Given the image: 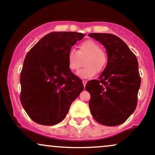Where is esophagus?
<instances>
[{
    "label": "esophagus",
    "mask_w": 155,
    "mask_h": 155,
    "mask_svg": "<svg viewBox=\"0 0 155 155\" xmlns=\"http://www.w3.org/2000/svg\"><path fill=\"white\" fill-rule=\"evenodd\" d=\"M87 81H83V84H84V87H85V86H86V84H87Z\"/></svg>",
    "instance_id": "34e87169"
}]
</instances>
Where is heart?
Returning a JSON list of instances; mask_svg holds the SVG:
<instances>
[{"label": "heart", "instance_id": "heart-1", "mask_svg": "<svg viewBox=\"0 0 155 155\" xmlns=\"http://www.w3.org/2000/svg\"><path fill=\"white\" fill-rule=\"evenodd\" d=\"M84 59L86 66L78 71L77 74L81 78H90L105 69L108 63V54L98 43L87 40L80 44L78 52L74 49L68 52V68L71 71H77L83 65Z\"/></svg>", "mask_w": 155, "mask_h": 155}]
</instances>
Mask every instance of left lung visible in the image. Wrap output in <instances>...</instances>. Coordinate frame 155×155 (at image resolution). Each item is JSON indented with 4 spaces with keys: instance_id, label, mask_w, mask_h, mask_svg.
I'll return each instance as SVG.
<instances>
[{
    "instance_id": "8db88e82",
    "label": "left lung",
    "mask_w": 155,
    "mask_h": 155,
    "mask_svg": "<svg viewBox=\"0 0 155 155\" xmlns=\"http://www.w3.org/2000/svg\"><path fill=\"white\" fill-rule=\"evenodd\" d=\"M106 49L108 63L97 80L89 81V106L93 118L102 125L123 124L135 111L141 85L139 63L124 41L114 35L90 33Z\"/></svg>"
}]
</instances>
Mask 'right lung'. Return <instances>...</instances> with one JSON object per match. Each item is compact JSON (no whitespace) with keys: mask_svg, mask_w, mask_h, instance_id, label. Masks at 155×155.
Masks as SVG:
<instances>
[{"mask_svg":"<svg viewBox=\"0 0 155 155\" xmlns=\"http://www.w3.org/2000/svg\"><path fill=\"white\" fill-rule=\"evenodd\" d=\"M84 36L78 32H51L26 55L20 74V101L35 123H60L84 90L82 81L68 68L67 54Z\"/></svg>","mask_w":155,"mask_h":155,"instance_id":"1","label":"right lung"}]
</instances>
